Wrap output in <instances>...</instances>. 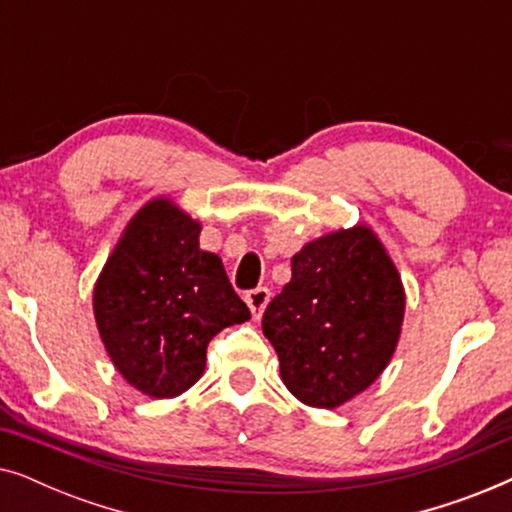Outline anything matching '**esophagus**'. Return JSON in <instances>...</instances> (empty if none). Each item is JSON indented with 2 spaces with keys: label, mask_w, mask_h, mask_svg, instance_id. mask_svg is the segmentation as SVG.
<instances>
[{
  "label": "esophagus",
  "mask_w": 512,
  "mask_h": 512,
  "mask_svg": "<svg viewBox=\"0 0 512 512\" xmlns=\"http://www.w3.org/2000/svg\"><path fill=\"white\" fill-rule=\"evenodd\" d=\"M244 300H247V305H249L251 314H254V319H261L263 310H265V307H268V303H270V291L265 289V286H258V289L249 291L247 296H244Z\"/></svg>",
  "instance_id": "esophagus-1"
}]
</instances>
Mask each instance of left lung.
<instances>
[{
  "mask_svg": "<svg viewBox=\"0 0 512 512\" xmlns=\"http://www.w3.org/2000/svg\"><path fill=\"white\" fill-rule=\"evenodd\" d=\"M405 289L389 251L363 223L307 242L291 282L263 314L282 382L300 403L340 408L389 366Z\"/></svg>",
  "mask_w": 512,
  "mask_h": 512,
  "instance_id": "1",
  "label": "left lung"
}]
</instances>
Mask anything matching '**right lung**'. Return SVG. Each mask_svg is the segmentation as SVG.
Here are the masks:
<instances>
[{
    "label": "right lung",
    "instance_id": "1",
    "mask_svg": "<svg viewBox=\"0 0 512 512\" xmlns=\"http://www.w3.org/2000/svg\"><path fill=\"white\" fill-rule=\"evenodd\" d=\"M200 221L158 195L125 226L93 289L95 324L123 380L174 398L205 373L216 333L251 319Z\"/></svg>",
    "mask_w": 512,
    "mask_h": 512
}]
</instances>
